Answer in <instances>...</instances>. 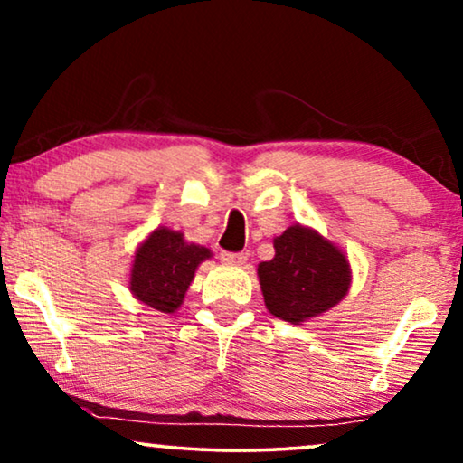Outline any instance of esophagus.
Segmentation results:
<instances>
[{
  "mask_svg": "<svg viewBox=\"0 0 463 463\" xmlns=\"http://www.w3.org/2000/svg\"><path fill=\"white\" fill-rule=\"evenodd\" d=\"M220 260L224 264H234V266H243L247 262V256L241 251H222L220 253Z\"/></svg>",
  "mask_w": 463,
  "mask_h": 463,
  "instance_id": "esophagus-1",
  "label": "esophagus"
}]
</instances>
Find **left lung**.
<instances>
[{
    "label": "left lung",
    "instance_id": "obj_1",
    "mask_svg": "<svg viewBox=\"0 0 463 463\" xmlns=\"http://www.w3.org/2000/svg\"><path fill=\"white\" fill-rule=\"evenodd\" d=\"M258 277L266 308L289 323L329 310L350 288L346 256L299 224L275 239V258L258 266Z\"/></svg>",
    "mask_w": 463,
    "mask_h": 463
}]
</instances>
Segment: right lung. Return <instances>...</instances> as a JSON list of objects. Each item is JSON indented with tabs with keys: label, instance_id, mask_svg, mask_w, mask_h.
<instances>
[{
	"label": "right lung",
	"instance_id": "right-lung-1",
	"mask_svg": "<svg viewBox=\"0 0 463 463\" xmlns=\"http://www.w3.org/2000/svg\"><path fill=\"white\" fill-rule=\"evenodd\" d=\"M210 256L205 247L186 243L182 232L157 229L136 251L129 289L151 308L174 312L184 299L197 266Z\"/></svg>",
	"mask_w": 463,
	"mask_h": 463
}]
</instances>
